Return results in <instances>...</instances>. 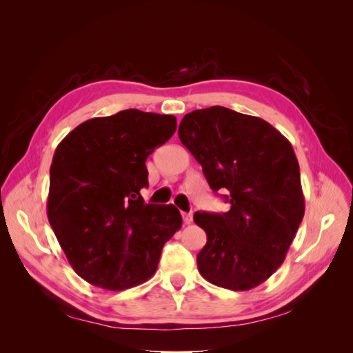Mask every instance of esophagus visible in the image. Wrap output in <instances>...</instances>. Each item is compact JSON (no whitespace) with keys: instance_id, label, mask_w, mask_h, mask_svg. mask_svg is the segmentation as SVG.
<instances>
[{"instance_id":"esophagus-1","label":"esophagus","mask_w":353,"mask_h":353,"mask_svg":"<svg viewBox=\"0 0 353 353\" xmlns=\"http://www.w3.org/2000/svg\"><path fill=\"white\" fill-rule=\"evenodd\" d=\"M183 219L185 223L193 222V213H183Z\"/></svg>"}]
</instances>
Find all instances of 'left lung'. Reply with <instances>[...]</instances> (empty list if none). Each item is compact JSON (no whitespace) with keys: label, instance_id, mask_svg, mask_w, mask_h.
<instances>
[{"label":"left lung","instance_id":"obj_1","mask_svg":"<svg viewBox=\"0 0 353 353\" xmlns=\"http://www.w3.org/2000/svg\"><path fill=\"white\" fill-rule=\"evenodd\" d=\"M178 135L210 188L228 190L231 205L225 213H194L208 236L199 272L218 287L250 290L280 268L305 215L293 147L261 117L221 105L187 113Z\"/></svg>","mask_w":353,"mask_h":353}]
</instances>
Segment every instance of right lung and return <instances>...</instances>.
<instances>
[{
  "instance_id": "1",
  "label": "right lung",
  "mask_w": 353,
  "mask_h": 353,
  "mask_svg": "<svg viewBox=\"0 0 353 353\" xmlns=\"http://www.w3.org/2000/svg\"><path fill=\"white\" fill-rule=\"evenodd\" d=\"M176 130L172 114L128 109L78 125L50 168L47 216L81 279L125 290L154 275L165 243L183 225L172 205H145V160Z\"/></svg>"
}]
</instances>
